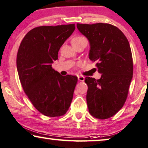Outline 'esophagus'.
<instances>
[{
  "label": "esophagus",
  "instance_id": "obj_1",
  "mask_svg": "<svg viewBox=\"0 0 148 148\" xmlns=\"http://www.w3.org/2000/svg\"><path fill=\"white\" fill-rule=\"evenodd\" d=\"M78 80L80 81H84V80H85V77L83 76V75L78 76Z\"/></svg>",
  "mask_w": 148,
  "mask_h": 148
}]
</instances>
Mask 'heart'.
Listing matches in <instances>:
<instances>
[{
	"mask_svg": "<svg viewBox=\"0 0 148 148\" xmlns=\"http://www.w3.org/2000/svg\"><path fill=\"white\" fill-rule=\"evenodd\" d=\"M72 45H84L86 46L87 44V40L83 36H77V37H74L71 40Z\"/></svg>",
	"mask_w": 148,
	"mask_h": 148,
	"instance_id": "obj_1",
	"label": "heart"
}]
</instances>
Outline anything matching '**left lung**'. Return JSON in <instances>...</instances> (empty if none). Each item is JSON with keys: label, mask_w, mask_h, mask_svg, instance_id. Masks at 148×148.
I'll return each mask as SVG.
<instances>
[{"label": "left lung", "mask_w": 148, "mask_h": 148, "mask_svg": "<svg viewBox=\"0 0 148 148\" xmlns=\"http://www.w3.org/2000/svg\"><path fill=\"white\" fill-rule=\"evenodd\" d=\"M77 27L89 40V58L101 74L99 79L85 77L89 111L95 118L108 119L121 110L128 95L134 71L129 41L121 30L108 23H77Z\"/></svg>", "instance_id": "1"}]
</instances>
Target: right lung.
Returning a JSON list of instances; mask_svg holds the SVG:
<instances>
[{"mask_svg":"<svg viewBox=\"0 0 148 148\" xmlns=\"http://www.w3.org/2000/svg\"><path fill=\"white\" fill-rule=\"evenodd\" d=\"M75 29V24L34 28L19 46L16 67L21 85L34 107L46 116L63 115L72 101L77 77L61 75L52 63Z\"/></svg>","mask_w":148,"mask_h":148,"instance_id":"add662e5","label":"right lung"}]
</instances>
